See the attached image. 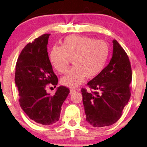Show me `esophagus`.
I'll return each instance as SVG.
<instances>
[{
  "label": "esophagus",
  "instance_id": "1",
  "mask_svg": "<svg viewBox=\"0 0 147 147\" xmlns=\"http://www.w3.org/2000/svg\"><path fill=\"white\" fill-rule=\"evenodd\" d=\"M76 90L75 89H70V94H72V93H74V92H76Z\"/></svg>",
  "mask_w": 147,
  "mask_h": 147
}]
</instances>
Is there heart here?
Masks as SVG:
<instances>
[{
    "label": "heart",
    "instance_id": "1",
    "mask_svg": "<svg viewBox=\"0 0 147 147\" xmlns=\"http://www.w3.org/2000/svg\"><path fill=\"white\" fill-rule=\"evenodd\" d=\"M109 54L107 43L86 36H67L61 47H53L49 53V60L53 67L63 74L72 59L74 65L61 83L65 86L75 88L83 82L85 77L91 79L100 73L105 66Z\"/></svg>",
    "mask_w": 147,
    "mask_h": 147
}]
</instances>
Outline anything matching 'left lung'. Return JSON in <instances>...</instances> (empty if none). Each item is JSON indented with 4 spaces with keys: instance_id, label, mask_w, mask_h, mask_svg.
Instances as JSON below:
<instances>
[{
    "instance_id": "8db88e82",
    "label": "left lung",
    "mask_w": 147,
    "mask_h": 147,
    "mask_svg": "<svg viewBox=\"0 0 147 147\" xmlns=\"http://www.w3.org/2000/svg\"><path fill=\"white\" fill-rule=\"evenodd\" d=\"M112 42L113 53L109 64L87 84L94 92L81 90L86 119L94 127L115 123L130 98L129 85L132 75L129 58L117 40Z\"/></svg>"
}]
</instances>
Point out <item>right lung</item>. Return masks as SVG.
Segmentation results:
<instances>
[{"instance_id":"right-lung-1","label":"right lung","mask_w":147,"mask_h":147,"mask_svg":"<svg viewBox=\"0 0 147 147\" xmlns=\"http://www.w3.org/2000/svg\"><path fill=\"white\" fill-rule=\"evenodd\" d=\"M49 36L43 34L24 47L17 61L15 75L21 107L30 119L44 125L59 119L61 106L69 94V89L62 86L57 88L54 95L46 90L49 84L55 87L58 84L47 52Z\"/></svg>"}]
</instances>
